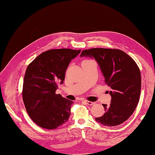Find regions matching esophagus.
Listing matches in <instances>:
<instances>
[{"label": "esophagus", "mask_w": 155, "mask_h": 155, "mask_svg": "<svg viewBox=\"0 0 155 155\" xmlns=\"http://www.w3.org/2000/svg\"><path fill=\"white\" fill-rule=\"evenodd\" d=\"M82 101H83V103H85V104L88 105H93L94 104V102L89 101H88V100H83Z\"/></svg>", "instance_id": "34e87169"}]
</instances>
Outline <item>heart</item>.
Returning a JSON list of instances; mask_svg holds the SVG:
<instances>
[{
	"instance_id": "heart-1",
	"label": "heart",
	"mask_w": 155,
	"mask_h": 155,
	"mask_svg": "<svg viewBox=\"0 0 155 155\" xmlns=\"http://www.w3.org/2000/svg\"><path fill=\"white\" fill-rule=\"evenodd\" d=\"M87 61V60H85V61Z\"/></svg>"
}]
</instances>
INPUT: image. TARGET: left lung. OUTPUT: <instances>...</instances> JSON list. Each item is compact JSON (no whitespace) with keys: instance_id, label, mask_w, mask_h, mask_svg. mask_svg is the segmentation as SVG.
I'll use <instances>...</instances> for the list:
<instances>
[{"instance_id":"obj_1","label":"left lung","mask_w":155,"mask_h":155,"mask_svg":"<svg viewBox=\"0 0 155 155\" xmlns=\"http://www.w3.org/2000/svg\"><path fill=\"white\" fill-rule=\"evenodd\" d=\"M80 56L96 60L110 90V104H103L105 112L95 120L109 127L124 123L133 113L140 100L141 74L137 64L118 49L91 48L83 50Z\"/></svg>"}]
</instances>
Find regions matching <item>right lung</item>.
Segmentation results:
<instances>
[{"label": "right lung", "mask_w": 155, "mask_h": 155, "mask_svg": "<svg viewBox=\"0 0 155 155\" xmlns=\"http://www.w3.org/2000/svg\"><path fill=\"white\" fill-rule=\"evenodd\" d=\"M80 50L51 49L42 54L28 66L22 87V99L30 118L37 125L55 129L68 121L73 101L55 94L62 84L71 60Z\"/></svg>", "instance_id": "add662e5"}]
</instances>
